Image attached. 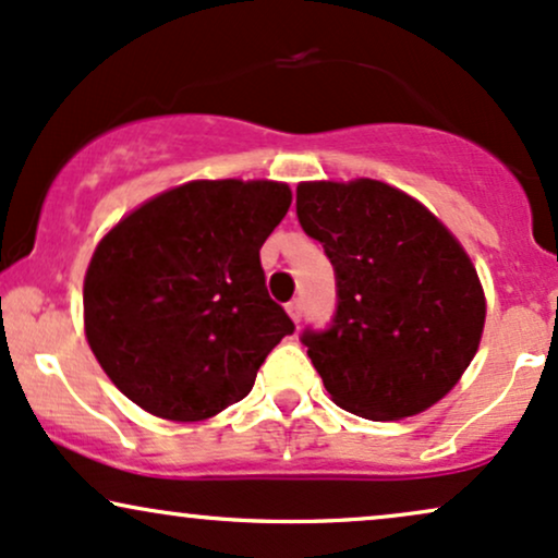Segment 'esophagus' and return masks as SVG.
I'll return each mask as SVG.
<instances>
[{
	"mask_svg": "<svg viewBox=\"0 0 558 558\" xmlns=\"http://www.w3.org/2000/svg\"><path fill=\"white\" fill-rule=\"evenodd\" d=\"M287 313H290V318L294 320V324H300V318H303V300L294 298L287 303Z\"/></svg>",
	"mask_w": 558,
	"mask_h": 558,
	"instance_id": "1",
	"label": "esophagus"
}]
</instances>
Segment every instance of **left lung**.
<instances>
[{"mask_svg": "<svg viewBox=\"0 0 558 558\" xmlns=\"http://www.w3.org/2000/svg\"><path fill=\"white\" fill-rule=\"evenodd\" d=\"M298 219L337 279L331 324L300 333L333 402L368 421L436 404L468 371L486 320L460 242L423 203L378 180L303 182Z\"/></svg>", "mask_w": 558, "mask_h": 558, "instance_id": "obj_1", "label": "left lung"}]
</instances>
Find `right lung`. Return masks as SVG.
Wrapping results in <instances>:
<instances>
[{
    "label": "right lung",
    "instance_id": "obj_1",
    "mask_svg": "<svg viewBox=\"0 0 558 558\" xmlns=\"http://www.w3.org/2000/svg\"><path fill=\"white\" fill-rule=\"evenodd\" d=\"M290 203L281 182H187L98 242L83 287L85 337L137 408L187 423L251 395L268 352L294 331L260 266Z\"/></svg>",
    "mask_w": 558,
    "mask_h": 558
}]
</instances>
